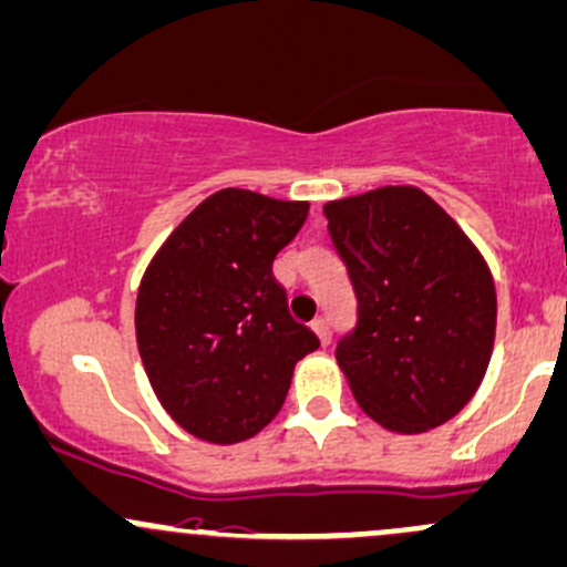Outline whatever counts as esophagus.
I'll return each instance as SVG.
<instances>
[{"label": "esophagus", "mask_w": 567, "mask_h": 567, "mask_svg": "<svg viewBox=\"0 0 567 567\" xmlns=\"http://www.w3.org/2000/svg\"><path fill=\"white\" fill-rule=\"evenodd\" d=\"M310 327H313V332L319 334L321 346H327V343H330V321H327V319H316L313 324H310Z\"/></svg>", "instance_id": "34e87169"}]
</instances>
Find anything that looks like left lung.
Returning a JSON list of instances; mask_svg holds the SVG:
<instances>
[{
  "label": "left lung",
  "mask_w": 567,
  "mask_h": 567,
  "mask_svg": "<svg viewBox=\"0 0 567 567\" xmlns=\"http://www.w3.org/2000/svg\"><path fill=\"white\" fill-rule=\"evenodd\" d=\"M357 295V327L334 359L381 427L427 432L476 394L495 346V281L478 248L416 186L324 205Z\"/></svg>",
  "instance_id": "obj_1"
}]
</instances>
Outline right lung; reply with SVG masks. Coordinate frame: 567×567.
Listing matches in <instances>:
<instances>
[{
    "mask_svg": "<svg viewBox=\"0 0 567 567\" xmlns=\"http://www.w3.org/2000/svg\"><path fill=\"white\" fill-rule=\"evenodd\" d=\"M306 218L308 203L221 188L173 229L140 281V359L164 411L199 441L257 435L281 411L295 364L319 349L272 276Z\"/></svg>",
    "mask_w": 567,
    "mask_h": 567,
    "instance_id": "obj_1",
    "label": "right lung"
}]
</instances>
